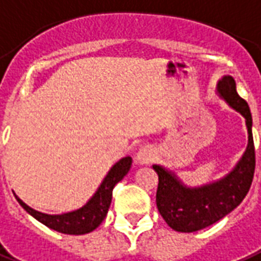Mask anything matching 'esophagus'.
Listing matches in <instances>:
<instances>
[{
    "label": "esophagus",
    "instance_id": "esophagus-1",
    "mask_svg": "<svg viewBox=\"0 0 261 261\" xmlns=\"http://www.w3.org/2000/svg\"><path fill=\"white\" fill-rule=\"evenodd\" d=\"M155 151H153L149 145H144V147H141L139 149V152L136 155V162L139 165H148L155 159Z\"/></svg>",
    "mask_w": 261,
    "mask_h": 261
}]
</instances>
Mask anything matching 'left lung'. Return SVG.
Wrapping results in <instances>:
<instances>
[{"mask_svg":"<svg viewBox=\"0 0 261 261\" xmlns=\"http://www.w3.org/2000/svg\"><path fill=\"white\" fill-rule=\"evenodd\" d=\"M218 92L245 118L248 147L241 161L225 178L200 188L185 187L173 173L153 165L159 177L156 207L167 225L175 231L192 233L221 221L241 204L252 185L256 158L249 106L238 95L231 76H225L218 83Z\"/></svg>","mask_w":261,"mask_h":261,"instance_id":"8db88e82","label":"left lung"}]
</instances>
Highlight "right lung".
<instances>
[{
	"instance_id": "obj_1",
	"label": "right lung",
	"mask_w": 261,
	"mask_h": 261,
	"mask_svg": "<svg viewBox=\"0 0 261 261\" xmlns=\"http://www.w3.org/2000/svg\"><path fill=\"white\" fill-rule=\"evenodd\" d=\"M130 165H132L130 156H125L120 162H117L105 177L98 191L95 192V195L88 200V203L72 213L48 215V214L32 210L27 204L23 203L17 196L16 199L30 215H32L36 221H39L40 223H43L50 229L64 234H74V236L87 234L96 229L106 218L110 203H112L113 189L126 175L130 169Z\"/></svg>"
}]
</instances>
